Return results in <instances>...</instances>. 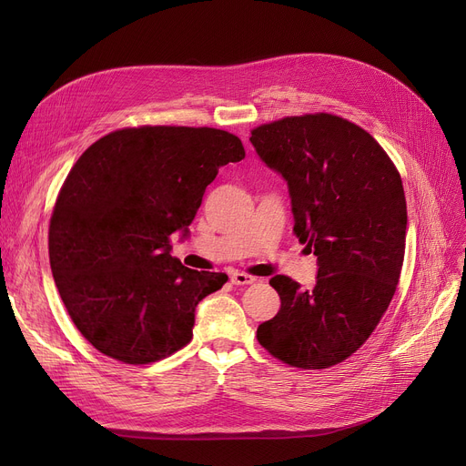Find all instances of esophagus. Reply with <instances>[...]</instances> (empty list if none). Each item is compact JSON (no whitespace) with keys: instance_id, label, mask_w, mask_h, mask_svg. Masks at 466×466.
Here are the masks:
<instances>
[{"instance_id":"obj_1","label":"esophagus","mask_w":466,"mask_h":466,"mask_svg":"<svg viewBox=\"0 0 466 466\" xmlns=\"http://www.w3.org/2000/svg\"><path fill=\"white\" fill-rule=\"evenodd\" d=\"M230 281H232L234 285H251V283L257 281V278L248 276V274H241V272H234V274L230 276Z\"/></svg>"}]
</instances>
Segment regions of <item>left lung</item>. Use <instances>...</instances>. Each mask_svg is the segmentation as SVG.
Returning a JSON list of instances; mask_svg holds the SVG:
<instances>
[{
  "label": "left lung",
  "instance_id": "obj_1",
  "mask_svg": "<svg viewBox=\"0 0 466 466\" xmlns=\"http://www.w3.org/2000/svg\"><path fill=\"white\" fill-rule=\"evenodd\" d=\"M249 141L285 179L292 232L319 266L311 290L287 276L270 279L281 308L257 338L290 366L329 369L369 339L397 290L408 225L402 179L369 132L329 113L262 125Z\"/></svg>",
  "mask_w": 466,
  "mask_h": 466
}]
</instances>
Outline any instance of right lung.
<instances>
[{"instance_id": "right-lung-1", "label": "right lung", "mask_w": 466, "mask_h": 466, "mask_svg": "<svg viewBox=\"0 0 466 466\" xmlns=\"http://www.w3.org/2000/svg\"><path fill=\"white\" fill-rule=\"evenodd\" d=\"M246 158L215 128L141 127L92 143L71 167L48 228V257L79 332L107 357L149 364L185 348L194 311L227 283L171 257L218 167Z\"/></svg>"}]
</instances>
